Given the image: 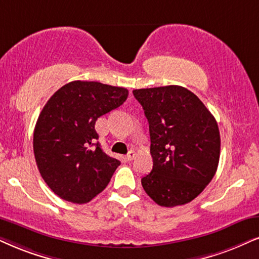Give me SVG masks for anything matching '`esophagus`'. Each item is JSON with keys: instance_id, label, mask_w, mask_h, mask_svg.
Masks as SVG:
<instances>
[{"instance_id": "obj_1", "label": "esophagus", "mask_w": 259, "mask_h": 259, "mask_svg": "<svg viewBox=\"0 0 259 259\" xmlns=\"http://www.w3.org/2000/svg\"><path fill=\"white\" fill-rule=\"evenodd\" d=\"M135 156H136V153L134 152V150H130V152L126 154V156H125V158H126L127 161H132V160H133L134 158H135Z\"/></svg>"}]
</instances>
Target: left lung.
Wrapping results in <instances>:
<instances>
[{
    "label": "left lung",
    "instance_id": "obj_1",
    "mask_svg": "<svg viewBox=\"0 0 259 259\" xmlns=\"http://www.w3.org/2000/svg\"><path fill=\"white\" fill-rule=\"evenodd\" d=\"M149 123L153 169L141 179L156 204L172 208L191 202L218 169L220 132L214 116L182 86L134 90Z\"/></svg>",
    "mask_w": 259,
    "mask_h": 259
}]
</instances>
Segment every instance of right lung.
Masks as SVG:
<instances>
[{
  "mask_svg": "<svg viewBox=\"0 0 259 259\" xmlns=\"http://www.w3.org/2000/svg\"><path fill=\"white\" fill-rule=\"evenodd\" d=\"M127 93L123 87L73 81L42 107L33 133L34 158L42 179L62 199L83 204L110 183L120 161L104 153L94 125Z\"/></svg>",
  "mask_w": 259,
  "mask_h": 259,
  "instance_id": "obj_1",
  "label": "right lung"
}]
</instances>
